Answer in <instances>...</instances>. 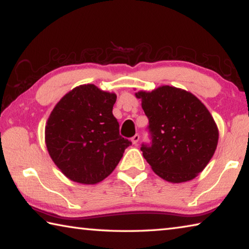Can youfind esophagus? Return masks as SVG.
<instances>
[{
    "mask_svg": "<svg viewBox=\"0 0 249 249\" xmlns=\"http://www.w3.org/2000/svg\"><path fill=\"white\" fill-rule=\"evenodd\" d=\"M139 140H140L139 134H134V136L132 137V139H131L133 144H138V142H139Z\"/></svg>",
    "mask_w": 249,
    "mask_h": 249,
    "instance_id": "obj_1",
    "label": "esophagus"
}]
</instances>
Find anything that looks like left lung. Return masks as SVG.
<instances>
[{"label":"left lung","instance_id":"obj_1","mask_svg":"<svg viewBox=\"0 0 249 249\" xmlns=\"http://www.w3.org/2000/svg\"><path fill=\"white\" fill-rule=\"evenodd\" d=\"M136 97L149 119L151 142L141 145L146 162L168 182L193 180L217 146L218 129L209 110L191 92L171 86Z\"/></svg>","mask_w":249,"mask_h":249}]
</instances>
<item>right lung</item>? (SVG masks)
I'll use <instances>...</instances> for the list:
<instances>
[{"instance_id":"right-lung-1","label":"right lung","mask_w":249,"mask_h":249,"mask_svg":"<svg viewBox=\"0 0 249 249\" xmlns=\"http://www.w3.org/2000/svg\"><path fill=\"white\" fill-rule=\"evenodd\" d=\"M116 93L95 85H81L53 109L45 127L48 153L65 177L96 184L116 169L131 141L119 134L112 115Z\"/></svg>"}]
</instances>
